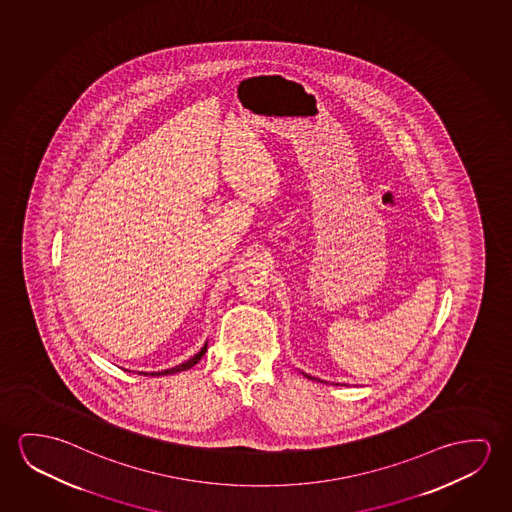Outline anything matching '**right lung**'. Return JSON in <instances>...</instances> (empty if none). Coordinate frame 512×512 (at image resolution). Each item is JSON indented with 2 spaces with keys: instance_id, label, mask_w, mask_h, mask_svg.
I'll return each instance as SVG.
<instances>
[{
  "instance_id": "1",
  "label": "right lung",
  "mask_w": 512,
  "mask_h": 512,
  "mask_svg": "<svg viewBox=\"0 0 512 512\" xmlns=\"http://www.w3.org/2000/svg\"><path fill=\"white\" fill-rule=\"evenodd\" d=\"M205 351H207V342H205L204 347L198 351L195 356H191L188 362L181 363V365H177V367H173V369L161 370V372H156V374H152V376H163V374H175V372H181V370H188L195 365V363L200 362V358L204 356Z\"/></svg>"
}]
</instances>
